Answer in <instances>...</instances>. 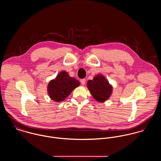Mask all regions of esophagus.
Listing matches in <instances>:
<instances>
[{
    "mask_svg": "<svg viewBox=\"0 0 161 161\" xmlns=\"http://www.w3.org/2000/svg\"><path fill=\"white\" fill-rule=\"evenodd\" d=\"M86 80L85 79H81V80H80V82H81V84H82V85H84V84H86Z\"/></svg>",
    "mask_w": 161,
    "mask_h": 161,
    "instance_id": "obj_1",
    "label": "esophagus"
}]
</instances>
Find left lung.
Returning a JSON list of instances; mask_svg holds the SVG:
<instances>
[{
	"label": "left lung",
	"mask_w": 161,
	"mask_h": 161,
	"mask_svg": "<svg viewBox=\"0 0 161 161\" xmlns=\"http://www.w3.org/2000/svg\"><path fill=\"white\" fill-rule=\"evenodd\" d=\"M87 87L93 98L99 103L107 101L113 93L112 85L101 74H97L92 80H89Z\"/></svg>",
	"instance_id": "8db88e82"
}]
</instances>
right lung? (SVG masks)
Listing matches in <instances>:
<instances>
[{
  "label": "right lung",
  "instance_id": "right-lung-1",
  "mask_svg": "<svg viewBox=\"0 0 161 161\" xmlns=\"http://www.w3.org/2000/svg\"><path fill=\"white\" fill-rule=\"evenodd\" d=\"M79 86L80 82L77 80L70 77L66 71H62L55 79L50 80L47 92L51 100L57 103L61 102Z\"/></svg>",
  "mask_w": 161,
  "mask_h": 161
}]
</instances>
